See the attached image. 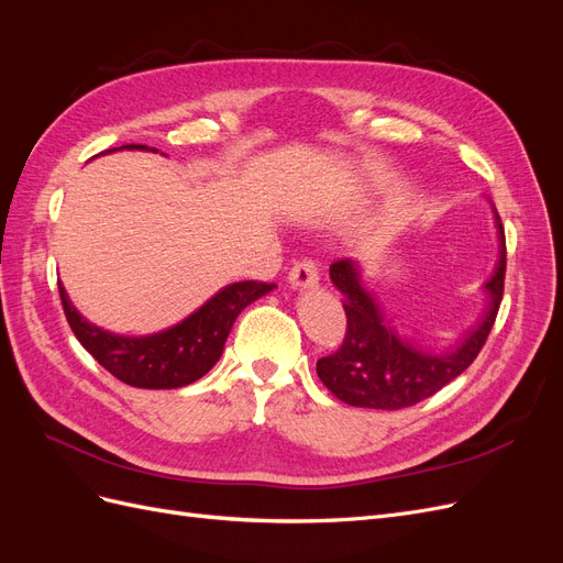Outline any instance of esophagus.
Masks as SVG:
<instances>
[{
	"label": "esophagus",
	"instance_id": "34e87169",
	"mask_svg": "<svg viewBox=\"0 0 563 563\" xmlns=\"http://www.w3.org/2000/svg\"><path fill=\"white\" fill-rule=\"evenodd\" d=\"M288 284L294 288H312L319 284V269L314 261L302 258L298 263H294L291 272H288Z\"/></svg>",
	"mask_w": 563,
	"mask_h": 563
}]
</instances>
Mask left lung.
Returning <instances> with one entry per match:
<instances>
[{
	"label": "left lung",
	"mask_w": 563,
	"mask_h": 563,
	"mask_svg": "<svg viewBox=\"0 0 563 563\" xmlns=\"http://www.w3.org/2000/svg\"><path fill=\"white\" fill-rule=\"evenodd\" d=\"M496 220L500 230V263L496 275L486 284L488 310L479 327L467 333L455 350L444 354L420 352L391 331L378 310L376 298L362 286L360 272L352 261L345 258L331 265V282L343 294L347 329L343 345L317 362V376L340 401L360 408L397 411V408L432 397L476 360L496 323L505 291V232L498 213Z\"/></svg>",
	"instance_id": "left-lung-1"
}]
</instances>
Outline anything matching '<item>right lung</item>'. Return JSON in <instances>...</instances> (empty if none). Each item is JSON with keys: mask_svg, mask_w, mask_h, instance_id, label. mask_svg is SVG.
Segmentation results:
<instances>
[{"mask_svg": "<svg viewBox=\"0 0 563 563\" xmlns=\"http://www.w3.org/2000/svg\"><path fill=\"white\" fill-rule=\"evenodd\" d=\"M129 150H147V145H122ZM275 284L236 282L216 294L207 305L183 319L176 327L155 335L126 338L93 327L84 319L58 284L60 302L79 343L114 378L131 387L174 389L185 387L216 366L223 345L240 312L269 294Z\"/></svg>", "mask_w": 563, "mask_h": 563, "instance_id": "obj_1", "label": "right lung"}]
</instances>
